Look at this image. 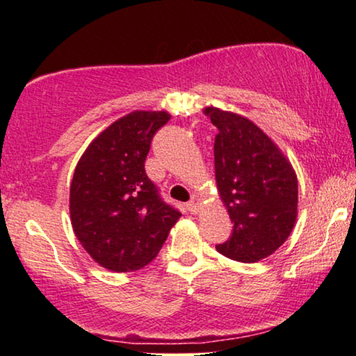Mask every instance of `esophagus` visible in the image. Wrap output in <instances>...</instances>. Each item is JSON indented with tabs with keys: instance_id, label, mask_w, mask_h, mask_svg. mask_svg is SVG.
<instances>
[{
	"instance_id": "obj_1",
	"label": "esophagus",
	"mask_w": 356,
	"mask_h": 356,
	"mask_svg": "<svg viewBox=\"0 0 356 356\" xmlns=\"http://www.w3.org/2000/svg\"><path fill=\"white\" fill-rule=\"evenodd\" d=\"M200 207H202V200H200L198 195H193L192 200H190V202L187 203L188 211L192 214H197L200 211Z\"/></svg>"
}]
</instances>
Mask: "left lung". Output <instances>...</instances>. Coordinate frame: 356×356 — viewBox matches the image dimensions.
<instances>
[{
  "mask_svg": "<svg viewBox=\"0 0 356 356\" xmlns=\"http://www.w3.org/2000/svg\"><path fill=\"white\" fill-rule=\"evenodd\" d=\"M218 127L214 171L219 197L234 222L216 250L240 263L268 258L289 238L297 221L298 180L287 156L266 134L240 114L208 106Z\"/></svg>",
  "mask_w": 356,
  "mask_h": 356,
  "instance_id": "8db88e82",
  "label": "left lung"
}]
</instances>
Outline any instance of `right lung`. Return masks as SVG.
I'll return each instance as SVG.
<instances>
[{
    "label": "right lung",
    "instance_id": "add662e5",
    "mask_svg": "<svg viewBox=\"0 0 356 356\" xmlns=\"http://www.w3.org/2000/svg\"><path fill=\"white\" fill-rule=\"evenodd\" d=\"M171 114L132 111L106 127L80 156L69 193L76 237L99 266L130 273L156 258L182 216L145 172L153 135Z\"/></svg>",
    "mask_w": 356,
    "mask_h": 356
}]
</instances>
